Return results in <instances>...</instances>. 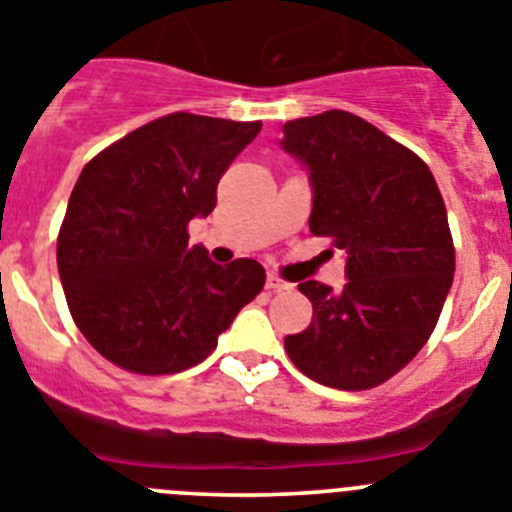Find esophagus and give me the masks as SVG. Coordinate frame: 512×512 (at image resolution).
<instances>
[{
	"mask_svg": "<svg viewBox=\"0 0 512 512\" xmlns=\"http://www.w3.org/2000/svg\"><path fill=\"white\" fill-rule=\"evenodd\" d=\"M267 288L275 290V293H283V290H293V283L283 280V278H280V275L270 273V275H267Z\"/></svg>",
	"mask_w": 512,
	"mask_h": 512,
	"instance_id": "34e87169",
	"label": "esophagus"
}]
</instances>
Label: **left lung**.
<instances>
[{
  "instance_id": "obj_1",
  "label": "left lung",
  "mask_w": 512,
  "mask_h": 512,
  "mask_svg": "<svg viewBox=\"0 0 512 512\" xmlns=\"http://www.w3.org/2000/svg\"><path fill=\"white\" fill-rule=\"evenodd\" d=\"M283 147L311 173V234L347 250V285L306 280L313 319L285 336L290 362L339 390H370L403 370L444 308L454 239L434 173L352 112L285 122Z\"/></svg>"
}]
</instances>
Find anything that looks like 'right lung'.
<instances>
[{"label": "right lung", "mask_w": 512, "mask_h": 512, "mask_svg": "<svg viewBox=\"0 0 512 512\" xmlns=\"http://www.w3.org/2000/svg\"><path fill=\"white\" fill-rule=\"evenodd\" d=\"M262 122L176 112L89 160L58 232V273L86 342L135 375H173L216 349L265 285L257 260L216 265L188 245V222Z\"/></svg>", "instance_id": "obj_1"}]
</instances>
